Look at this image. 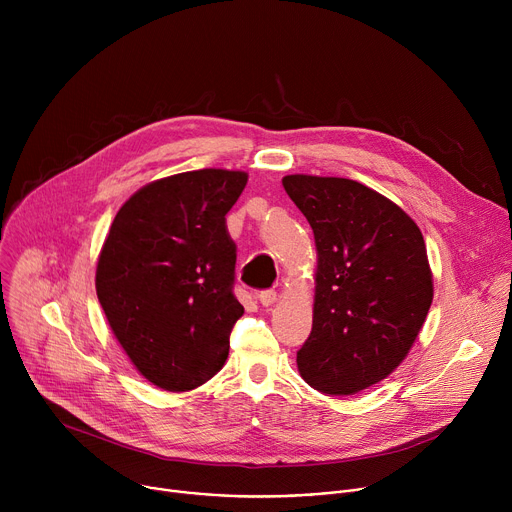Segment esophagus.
<instances>
[{
  "label": "esophagus",
  "instance_id": "34e87169",
  "mask_svg": "<svg viewBox=\"0 0 512 512\" xmlns=\"http://www.w3.org/2000/svg\"><path fill=\"white\" fill-rule=\"evenodd\" d=\"M257 300H259V304L261 306H271V304H275V300H277V294L273 289H263V291H259V296H257Z\"/></svg>",
  "mask_w": 512,
  "mask_h": 512
}]
</instances>
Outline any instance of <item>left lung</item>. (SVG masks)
Listing matches in <instances>:
<instances>
[{"label":"left lung","mask_w":512,"mask_h":512,"mask_svg":"<svg viewBox=\"0 0 512 512\" xmlns=\"http://www.w3.org/2000/svg\"><path fill=\"white\" fill-rule=\"evenodd\" d=\"M281 182L318 251L298 371L324 395H354L399 367L425 322L433 277L423 235L403 208L360 182L306 174Z\"/></svg>","instance_id":"8db88e82"}]
</instances>
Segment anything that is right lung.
<instances>
[{
  "instance_id": "obj_1",
  "label": "right lung",
  "mask_w": 512,
  "mask_h": 512,
  "mask_svg": "<svg viewBox=\"0 0 512 512\" xmlns=\"http://www.w3.org/2000/svg\"><path fill=\"white\" fill-rule=\"evenodd\" d=\"M245 172L194 170L139 188L115 214L97 263V298L135 369L156 387L192 391L229 356L243 316L227 212Z\"/></svg>"
}]
</instances>
